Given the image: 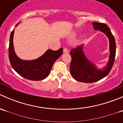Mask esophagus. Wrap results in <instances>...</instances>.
Wrapping results in <instances>:
<instances>
[{
    "instance_id": "34e87169",
    "label": "esophagus",
    "mask_w": 123,
    "mask_h": 123,
    "mask_svg": "<svg viewBox=\"0 0 123 123\" xmlns=\"http://www.w3.org/2000/svg\"><path fill=\"white\" fill-rule=\"evenodd\" d=\"M63 51H64V53H65V54H67V53L68 52V49L67 48H64Z\"/></svg>"
}]
</instances>
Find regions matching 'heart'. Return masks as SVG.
<instances>
[{
  "label": "heart",
  "mask_w": 123,
  "mask_h": 123,
  "mask_svg": "<svg viewBox=\"0 0 123 123\" xmlns=\"http://www.w3.org/2000/svg\"><path fill=\"white\" fill-rule=\"evenodd\" d=\"M75 36V33H73V34L72 35V36L74 37V36Z\"/></svg>",
  "instance_id": "obj_1"
}]
</instances>
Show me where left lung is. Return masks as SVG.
Returning a JSON list of instances; mask_svg holds the SVG:
<instances>
[{"label": "left lung", "mask_w": 123, "mask_h": 123, "mask_svg": "<svg viewBox=\"0 0 123 123\" xmlns=\"http://www.w3.org/2000/svg\"><path fill=\"white\" fill-rule=\"evenodd\" d=\"M92 25L95 30H99L108 38L110 52L109 61L105 67L99 69L86 58L83 51V44L72 49L70 51V72L73 77L80 82L93 83L105 77L111 70L115 61L116 44L114 37L108 26L106 24L96 22L93 23Z\"/></svg>", "instance_id": "8db88e82"}]
</instances>
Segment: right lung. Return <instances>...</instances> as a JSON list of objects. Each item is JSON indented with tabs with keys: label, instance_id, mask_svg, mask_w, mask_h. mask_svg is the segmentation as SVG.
I'll list each match as a JSON object with an SVG mask.
<instances>
[{
	"label": "right lung",
	"instance_id": "obj_1",
	"mask_svg": "<svg viewBox=\"0 0 123 123\" xmlns=\"http://www.w3.org/2000/svg\"><path fill=\"white\" fill-rule=\"evenodd\" d=\"M13 34L14 29L11 33L9 46V58L12 67L21 76L28 80L38 81L47 77L54 62L62 54V48L56 51L48 49L43 55L34 60H23L17 56L14 51Z\"/></svg>",
	"mask_w": 123,
	"mask_h": 123
}]
</instances>
